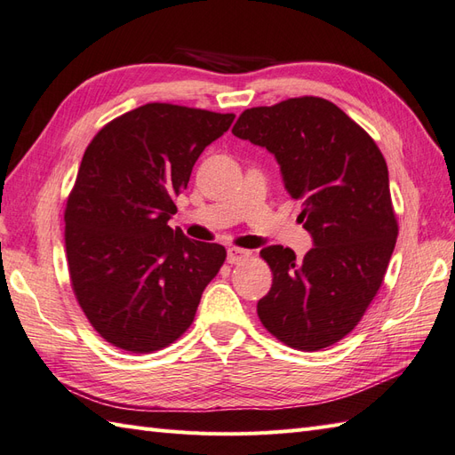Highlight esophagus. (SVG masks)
Here are the masks:
<instances>
[{
	"label": "esophagus",
	"mask_w": 455,
	"mask_h": 455,
	"mask_svg": "<svg viewBox=\"0 0 455 455\" xmlns=\"http://www.w3.org/2000/svg\"><path fill=\"white\" fill-rule=\"evenodd\" d=\"M249 257V251H243V249H237V247H231L228 251V262L229 264H239Z\"/></svg>",
	"instance_id": "obj_1"
}]
</instances>
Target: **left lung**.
<instances>
[{
	"instance_id": "1",
	"label": "left lung",
	"mask_w": 455,
	"mask_h": 455,
	"mask_svg": "<svg viewBox=\"0 0 455 455\" xmlns=\"http://www.w3.org/2000/svg\"><path fill=\"white\" fill-rule=\"evenodd\" d=\"M235 137L272 152L315 247L303 260L272 245L260 257L272 287L257 313L285 346L318 351L359 324L379 293L395 247L387 165L363 127L324 98L301 96L245 109Z\"/></svg>"
}]
</instances>
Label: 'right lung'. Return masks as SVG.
<instances>
[{
  "instance_id": "obj_1",
  "label": "right lung",
  "mask_w": 455,
  "mask_h": 455,
  "mask_svg": "<svg viewBox=\"0 0 455 455\" xmlns=\"http://www.w3.org/2000/svg\"><path fill=\"white\" fill-rule=\"evenodd\" d=\"M234 119L144 104L109 121L86 147L65 206V251L76 301L112 346L152 353L193 324L226 249L185 237L168 220L195 162Z\"/></svg>"
}]
</instances>
